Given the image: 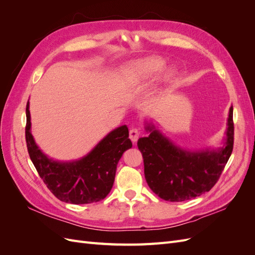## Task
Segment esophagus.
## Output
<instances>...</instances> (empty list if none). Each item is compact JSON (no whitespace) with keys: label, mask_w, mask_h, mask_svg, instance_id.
Returning <instances> with one entry per match:
<instances>
[{"label":"esophagus","mask_w":255,"mask_h":255,"mask_svg":"<svg viewBox=\"0 0 255 255\" xmlns=\"http://www.w3.org/2000/svg\"><path fill=\"white\" fill-rule=\"evenodd\" d=\"M138 137H139V130L137 128H130L129 129V139L133 142H136Z\"/></svg>","instance_id":"34e87169"}]
</instances>
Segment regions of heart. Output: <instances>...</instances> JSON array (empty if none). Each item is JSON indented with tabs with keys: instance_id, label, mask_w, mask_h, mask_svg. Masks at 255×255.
I'll return each mask as SVG.
<instances>
[{
	"instance_id": "b5f03b06",
	"label": "heart",
	"mask_w": 255,
	"mask_h": 255,
	"mask_svg": "<svg viewBox=\"0 0 255 255\" xmlns=\"http://www.w3.org/2000/svg\"><path fill=\"white\" fill-rule=\"evenodd\" d=\"M165 66V59L158 56L145 57L133 61V63L123 67L120 72V82L126 86H132V85L143 83L153 78L161 69H164ZM172 74L173 71L171 69H168L161 74L160 80L167 81L171 78Z\"/></svg>"
}]
</instances>
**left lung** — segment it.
Here are the masks:
<instances>
[{
    "label": "left lung",
    "mask_w": 255,
    "mask_h": 255,
    "mask_svg": "<svg viewBox=\"0 0 255 255\" xmlns=\"http://www.w3.org/2000/svg\"><path fill=\"white\" fill-rule=\"evenodd\" d=\"M144 128L149 136L139 138L137 145L143 157L145 181L166 201H186L210 191L233 151V106L229 111L223 144L217 149H183L152 122L145 121Z\"/></svg>",
    "instance_id": "1"
}]
</instances>
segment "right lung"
<instances>
[{
  "mask_svg": "<svg viewBox=\"0 0 255 255\" xmlns=\"http://www.w3.org/2000/svg\"><path fill=\"white\" fill-rule=\"evenodd\" d=\"M30 127L27 101L25 128L27 151L36 170L57 199L72 204H89L101 201L110 194L118 161L123 152L132 148L127 126L111 130L85 156L67 161L45 155L37 145Z\"/></svg>",
  "mask_w": 255,
  "mask_h": 255,
  "instance_id": "1",
  "label": "right lung"
}]
</instances>
